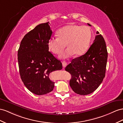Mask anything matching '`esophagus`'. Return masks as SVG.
Instances as JSON below:
<instances>
[{"mask_svg": "<svg viewBox=\"0 0 123 123\" xmlns=\"http://www.w3.org/2000/svg\"><path fill=\"white\" fill-rule=\"evenodd\" d=\"M62 65H63V67L64 68H65V67H66V66L67 65V62H65V61H63V62H62Z\"/></svg>", "mask_w": 123, "mask_h": 123, "instance_id": "34e87169", "label": "esophagus"}]
</instances>
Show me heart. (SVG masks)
<instances>
[{
	"mask_svg": "<svg viewBox=\"0 0 123 123\" xmlns=\"http://www.w3.org/2000/svg\"><path fill=\"white\" fill-rule=\"evenodd\" d=\"M58 38H50L48 41L49 49L53 53L60 55L66 47L67 50L61 55L67 58L73 55H80L88 49L92 39V33L89 27L75 24L68 25L59 29Z\"/></svg>",
	"mask_w": 123,
	"mask_h": 123,
	"instance_id": "b5f03b06",
	"label": "heart"
}]
</instances>
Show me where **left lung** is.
<instances>
[{"label":"left lung","instance_id":"obj_1","mask_svg":"<svg viewBox=\"0 0 123 123\" xmlns=\"http://www.w3.org/2000/svg\"><path fill=\"white\" fill-rule=\"evenodd\" d=\"M107 59L105 40L101 35H98L85 54L72 60L65 68L72 75L70 85L72 90L80 95H87L96 90L105 77Z\"/></svg>","mask_w":123,"mask_h":123}]
</instances>
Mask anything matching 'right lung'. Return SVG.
<instances>
[{
  "mask_svg": "<svg viewBox=\"0 0 123 123\" xmlns=\"http://www.w3.org/2000/svg\"><path fill=\"white\" fill-rule=\"evenodd\" d=\"M52 33L49 22L38 25L24 36L18 50L21 80L37 95L52 92L55 83L50 80V73L62 68L61 61L49 51L48 41Z\"/></svg>",
  "mask_w": 123,
  "mask_h": 123,
  "instance_id": "1",
  "label": "right lung"
}]
</instances>
